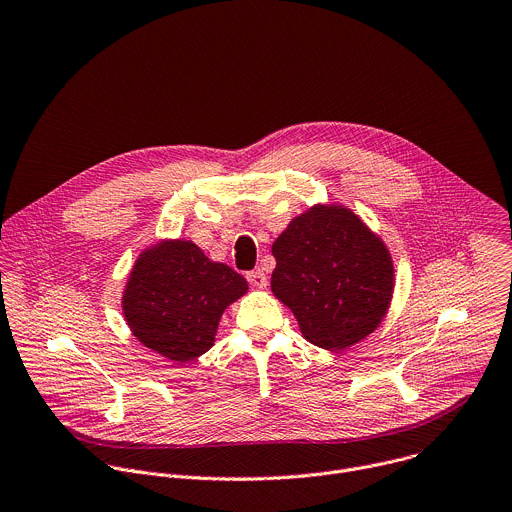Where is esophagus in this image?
Masks as SVG:
<instances>
[{"mask_svg":"<svg viewBox=\"0 0 512 512\" xmlns=\"http://www.w3.org/2000/svg\"><path fill=\"white\" fill-rule=\"evenodd\" d=\"M247 281H249L253 287H257V289L267 287V275H265L261 269L249 271V273H247Z\"/></svg>","mask_w":512,"mask_h":512,"instance_id":"1","label":"esophagus"}]
</instances>
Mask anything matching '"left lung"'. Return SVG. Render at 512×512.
Listing matches in <instances>:
<instances>
[{
	"instance_id": "obj_1",
	"label": "left lung",
	"mask_w": 512,
	"mask_h": 512,
	"mask_svg": "<svg viewBox=\"0 0 512 512\" xmlns=\"http://www.w3.org/2000/svg\"><path fill=\"white\" fill-rule=\"evenodd\" d=\"M271 253L277 261L271 289L313 346L346 350L384 319L394 291L392 257L350 209H309L289 223Z\"/></svg>"
}]
</instances>
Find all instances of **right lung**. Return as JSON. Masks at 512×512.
<instances>
[{"mask_svg": "<svg viewBox=\"0 0 512 512\" xmlns=\"http://www.w3.org/2000/svg\"><path fill=\"white\" fill-rule=\"evenodd\" d=\"M245 293V277L229 265L211 261L191 241H166L136 259L122 311L146 348L191 362L211 350L225 307Z\"/></svg>", "mask_w": 512, "mask_h": 512, "instance_id": "right-lung-1", "label": "right lung"}]
</instances>
